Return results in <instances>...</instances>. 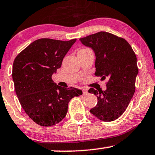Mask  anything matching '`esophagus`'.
Returning a JSON list of instances; mask_svg holds the SVG:
<instances>
[{
    "mask_svg": "<svg viewBox=\"0 0 155 155\" xmlns=\"http://www.w3.org/2000/svg\"><path fill=\"white\" fill-rule=\"evenodd\" d=\"M82 91H83V94L84 95H86V94H88V91L86 89H83Z\"/></svg>",
    "mask_w": 155,
    "mask_h": 155,
    "instance_id": "esophagus-1",
    "label": "esophagus"
}]
</instances>
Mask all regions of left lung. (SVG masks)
Segmentation results:
<instances>
[{
    "instance_id": "left-lung-1",
    "label": "left lung",
    "mask_w": 155,
    "mask_h": 155,
    "mask_svg": "<svg viewBox=\"0 0 155 155\" xmlns=\"http://www.w3.org/2000/svg\"><path fill=\"white\" fill-rule=\"evenodd\" d=\"M79 41L95 53V75L101 80L108 79L105 91L93 88L88 91L98 99L90 112L101 121L116 120L126 110L134 94L138 74L136 55L125 39L105 31Z\"/></svg>"
}]
</instances>
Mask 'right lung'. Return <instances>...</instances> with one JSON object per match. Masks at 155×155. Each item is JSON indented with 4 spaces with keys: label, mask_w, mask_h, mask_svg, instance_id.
Returning a JSON list of instances; mask_svg holds the SVG:
<instances>
[{
    "label": "right lung",
    "mask_w": 155,
    "mask_h": 155,
    "mask_svg": "<svg viewBox=\"0 0 155 155\" xmlns=\"http://www.w3.org/2000/svg\"><path fill=\"white\" fill-rule=\"evenodd\" d=\"M76 41L38 39L13 61L12 77L19 102L26 114L40 126L60 122L66 117L70 100L82 94L81 90L61 87L51 79Z\"/></svg>",
    "instance_id": "add662e5"
}]
</instances>
